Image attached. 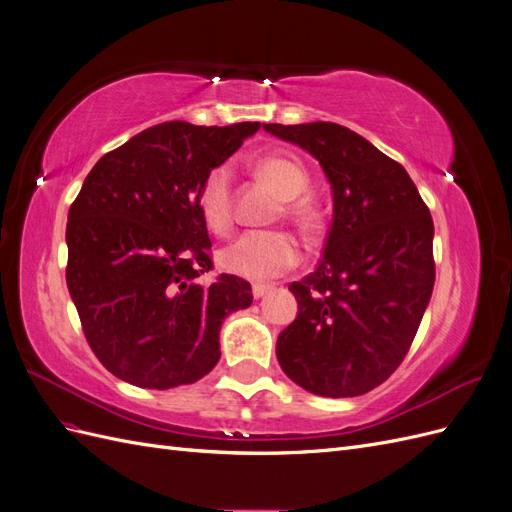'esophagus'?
I'll return each mask as SVG.
<instances>
[{
	"label": "esophagus",
	"mask_w": 512,
	"mask_h": 512,
	"mask_svg": "<svg viewBox=\"0 0 512 512\" xmlns=\"http://www.w3.org/2000/svg\"><path fill=\"white\" fill-rule=\"evenodd\" d=\"M271 290H273L271 284H254V286H252V294H254L256 299H262V297H265V294L271 292Z\"/></svg>",
	"instance_id": "obj_1"
}]
</instances>
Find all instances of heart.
<instances>
[{
	"label": "heart",
	"instance_id": "b5f03b06",
	"mask_svg": "<svg viewBox=\"0 0 512 512\" xmlns=\"http://www.w3.org/2000/svg\"><path fill=\"white\" fill-rule=\"evenodd\" d=\"M250 173L284 200V213L307 239L320 237L327 228V215L314 198L303 196L309 188L305 166L288 156H262L250 162ZM200 218L215 235H228L235 224V196H232L230 170L211 168L200 183L196 196ZM220 265L250 280H269L301 262V247L288 232H245L220 252Z\"/></svg>",
	"mask_w": 512,
	"mask_h": 512
}]
</instances>
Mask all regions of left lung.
<instances>
[{"label": "left lung", "mask_w": 512, "mask_h": 512, "mask_svg": "<svg viewBox=\"0 0 512 512\" xmlns=\"http://www.w3.org/2000/svg\"><path fill=\"white\" fill-rule=\"evenodd\" d=\"M262 128L312 153L333 190L320 265L288 286L299 314L277 337V361L314 395H365L404 361L431 299L429 209L404 166L339 123Z\"/></svg>", "instance_id": "left-lung-1"}]
</instances>
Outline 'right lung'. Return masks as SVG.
I'll return each mask as SVG.
<instances>
[{
	"instance_id": "add662e5",
	"label": "right lung",
	"mask_w": 512,
	"mask_h": 512,
	"mask_svg": "<svg viewBox=\"0 0 512 512\" xmlns=\"http://www.w3.org/2000/svg\"><path fill=\"white\" fill-rule=\"evenodd\" d=\"M258 121L194 126L166 121L108 151L68 211L66 282L89 348L113 376L175 389L220 361V329L252 305V286L222 273L196 196Z\"/></svg>"
}]
</instances>
